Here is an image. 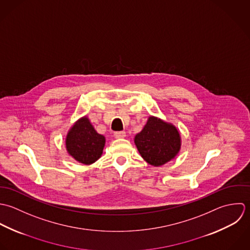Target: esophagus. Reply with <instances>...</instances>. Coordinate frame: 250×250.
Returning <instances> with one entry per match:
<instances>
[{"mask_svg":"<svg viewBox=\"0 0 250 250\" xmlns=\"http://www.w3.org/2000/svg\"><path fill=\"white\" fill-rule=\"evenodd\" d=\"M114 136H115V138H117V139H121V138L125 137V131H116V132L114 133Z\"/></svg>","mask_w":250,"mask_h":250,"instance_id":"1","label":"esophagus"}]
</instances>
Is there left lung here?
I'll return each mask as SVG.
<instances>
[{"label": "left lung", "mask_w": 250, "mask_h": 250, "mask_svg": "<svg viewBox=\"0 0 250 250\" xmlns=\"http://www.w3.org/2000/svg\"><path fill=\"white\" fill-rule=\"evenodd\" d=\"M141 156L153 166H160L174 158L181 149L178 129L155 117H150L141 132L134 138Z\"/></svg>", "instance_id": "1"}]
</instances>
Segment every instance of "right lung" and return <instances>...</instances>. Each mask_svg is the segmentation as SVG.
Instances as JSON below:
<instances>
[{
	"instance_id": "1",
	"label": "right lung",
	"mask_w": 250,
	"mask_h": 250,
	"mask_svg": "<svg viewBox=\"0 0 250 250\" xmlns=\"http://www.w3.org/2000/svg\"><path fill=\"white\" fill-rule=\"evenodd\" d=\"M104 144V136L96 131L87 117L74 124L65 139L68 153L75 160L86 165L92 164L100 158Z\"/></svg>"
}]
</instances>
